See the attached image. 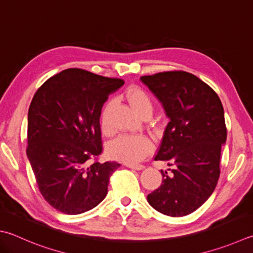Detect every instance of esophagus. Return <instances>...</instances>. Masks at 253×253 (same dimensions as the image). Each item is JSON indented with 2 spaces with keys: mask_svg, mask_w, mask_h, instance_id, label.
Returning <instances> with one entry per match:
<instances>
[{
  "mask_svg": "<svg viewBox=\"0 0 253 253\" xmlns=\"http://www.w3.org/2000/svg\"><path fill=\"white\" fill-rule=\"evenodd\" d=\"M126 166H127V168H130L132 169H136V170H141V169H144V166L141 165V164H136V165H134V164H126Z\"/></svg>",
  "mask_w": 253,
  "mask_h": 253,
  "instance_id": "esophagus-1",
  "label": "esophagus"
}]
</instances>
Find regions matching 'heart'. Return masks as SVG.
<instances>
[{"label":"heart","mask_w":253,"mask_h":253,"mask_svg":"<svg viewBox=\"0 0 253 253\" xmlns=\"http://www.w3.org/2000/svg\"><path fill=\"white\" fill-rule=\"evenodd\" d=\"M126 99L134 111L141 117L147 116L153 111V102L144 90L132 87L126 92ZM112 106L109 102L101 114L102 131L108 133L109 126L107 122L108 113ZM153 151V143L144 135H121L109 143L108 153L113 159L120 160L127 164H135L143 161Z\"/></svg>","instance_id":"b5f03b06"}]
</instances>
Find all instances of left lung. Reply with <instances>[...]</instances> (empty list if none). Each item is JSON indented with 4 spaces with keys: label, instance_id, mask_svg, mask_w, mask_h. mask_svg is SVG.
<instances>
[{
    "label": "left lung",
    "instance_id": "left-lung-1",
    "mask_svg": "<svg viewBox=\"0 0 253 253\" xmlns=\"http://www.w3.org/2000/svg\"><path fill=\"white\" fill-rule=\"evenodd\" d=\"M163 104L169 122L155 161H165L170 172L147 195L152 207L164 215L182 217L211 197L220 175L221 145L227 140L223 107L211 87L182 70L142 76Z\"/></svg>",
    "mask_w": 253,
    "mask_h": 253
}]
</instances>
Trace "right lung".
Wrapping results in <instances>:
<instances>
[{
  "label": "right lung",
  "mask_w": 253,
  "mask_h": 253,
  "mask_svg": "<svg viewBox=\"0 0 253 253\" xmlns=\"http://www.w3.org/2000/svg\"><path fill=\"white\" fill-rule=\"evenodd\" d=\"M123 84L69 68L47 79L33 97L26 153L42 197L60 212L83 213L107 196L109 178L121 164L98 162L100 116L109 94Z\"/></svg>",
  "instance_id": "obj_1"
}]
</instances>
